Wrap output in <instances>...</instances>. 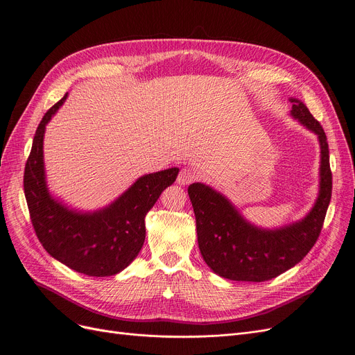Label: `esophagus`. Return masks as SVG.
<instances>
[{
	"label": "esophagus",
	"mask_w": 355,
	"mask_h": 355,
	"mask_svg": "<svg viewBox=\"0 0 355 355\" xmlns=\"http://www.w3.org/2000/svg\"><path fill=\"white\" fill-rule=\"evenodd\" d=\"M198 173L192 168H183L178 175V183L179 184H189L196 179Z\"/></svg>",
	"instance_id": "34e87169"
}]
</instances>
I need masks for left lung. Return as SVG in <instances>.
<instances>
[{"label":"left lung","mask_w":355,"mask_h":355,"mask_svg":"<svg viewBox=\"0 0 355 355\" xmlns=\"http://www.w3.org/2000/svg\"><path fill=\"white\" fill-rule=\"evenodd\" d=\"M293 101V114L318 135L321 143V191L315 206L298 223L277 231H262L242 219L222 195L202 183L187 187L196 218L200 254L214 272L232 281L263 282L295 266L315 245L332 192L329 150L321 123L300 100Z\"/></svg>","instance_id":"1"}]
</instances>
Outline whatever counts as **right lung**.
Returning <instances> with one entry per match:
<instances>
[{
	"label": "right lung",
	"mask_w": 355,
	"mask_h": 355,
	"mask_svg": "<svg viewBox=\"0 0 355 355\" xmlns=\"http://www.w3.org/2000/svg\"><path fill=\"white\" fill-rule=\"evenodd\" d=\"M67 94L40 121L24 171V193L35 235L46 251L89 277H110L126 268L140 252L146 238L144 216L160 193L176 180L178 168L141 176L109 207L77 214L54 200L46 186L43 137L46 124Z\"/></svg>",
	"instance_id": "obj_1"
}]
</instances>
